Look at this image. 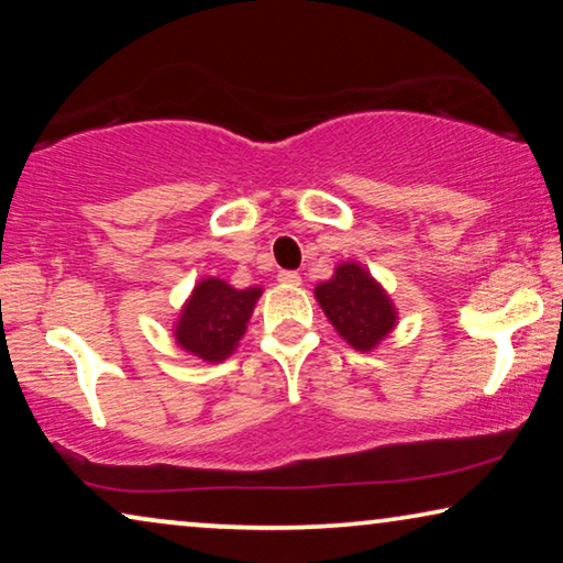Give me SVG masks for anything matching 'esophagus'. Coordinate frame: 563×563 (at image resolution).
I'll return each mask as SVG.
<instances>
[{
  "label": "esophagus",
  "mask_w": 563,
  "mask_h": 563,
  "mask_svg": "<svg viewBox=\"0 0 563 563\" xmlns=\"http://www.w3.org/2000/svg\"><path fill=\"white\" fill-rule=\"evenodd\" d=\"M276 282L284 284V287H299V284H302V276H299L297 272H279Z\"/></svg>",
  "instance_id": "esophagus-1"
}]
</instances>
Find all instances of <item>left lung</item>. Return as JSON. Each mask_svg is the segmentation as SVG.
<instances>
[{"mask_svg": "<svg viewBox=\"0 0 563 563\" xmlns=\"http://www.w3.org/2000/svg\"><path fill=\"white\" fill-rule=\"evenodd\" d=\"M314 299L338 335L356 351L376 349L397 325V310L389 295L356 261H345L335 268L333 279L318 284Z\"/></svg>", "mask_w": 563, "mask_h": 563, "instance_id": "obj_1", "label": "left lung"}]
</instances>
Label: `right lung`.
Wrapping results in <instances>:
<instances>
[{
	"label": "right lung",
	"mask_w": 563,
	"mask_h": 563,
	"mask_svg": "<svg viewBox=\"0 0 563 563\" xmlns=\"http://www.w3.org/2000/svg\"><path fill=\"white\" fill-rule=\"evenodd\" d=\"M258 297L261 287L235 289L214 276L202 279L176 320V343L191 356L220 364L238 349Z\"/></svg>",
	"instance_id": "add662e5"
}]
</instances>
